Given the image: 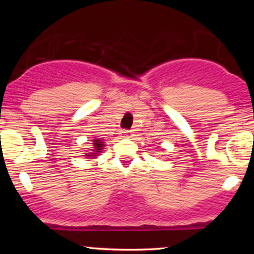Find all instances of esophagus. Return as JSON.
I'll return each instance as SVG.
<instances>
[{"mask_svg": "<svg viewBox=\"0 0 254 254\" xmlns=\"http://www.w3.org/2000/svg\"><path fill=\"white\" fill-rule=\"evenodd\" d=\"M130 132H131V131H129V130H124V131H123V133H124L125 136H129Z\"/></svg>", "mask_w": 254, "mask_h": 254, "instance_id": "1", "label": "esophagus"}]
</instances>
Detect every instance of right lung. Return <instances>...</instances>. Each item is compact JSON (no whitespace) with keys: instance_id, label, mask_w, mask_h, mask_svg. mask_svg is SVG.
Instances as JSON below:
<instances>
[{"instance_id":"right-lung-1","label":"right lung","mask_w":254,"mask_h":254,"mask_svg":"<svg viewBox=\"0 0 254 254\" xmlns=\"http://www.w3.org/2000/svg\"><path fill=\"white\" fill-rule=\"evenodd\" d=\"M92 149H89L90 153H86V156L87 157H97L99 154L101 153L104 149L105 144H104V141L101 138H95L93 139V143H92Z\"/></svg>"}]
</instances>
